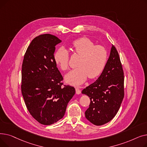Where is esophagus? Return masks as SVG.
<instances>
[{
  "label": "esophagus",
  "instance_id": "obj_1",
  "mask_svg": "<svg viewBox=\"0 0 147 147\" xmlns=\"http://www.w3.org/2000/svg\"><path fill=\"white\" fill-rule=\"evenodd\" d=\"M76 94L78 95L81 94V90L79 89V87H77L76 88Z\"/></svg>",
  "mask_w": 147,
  "mask_h": 147
}]
</instances>
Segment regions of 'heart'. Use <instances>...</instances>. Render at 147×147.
Wrapping results in <instances>:
<instances>
[{
    "label": "heart",
    "mask_w": 147,
    "mask_h": 147,
    "mask_svg": "<svg viewBox=\"0 0 147 147\" xmlns=\"http://www.w3.org/2000/svg\"><path fill=\"white\" fill-rule=\"evenodd\" d=\"M72 46L74 52L79 56L78 66L65 76V80L69 84L79 85L88 77L94 79L102 72L107 63L108 53L104 46L95 43L88 37L75 40ZM55 63L63 71L69 68V54L64 48H59L53 55Z\"/></svg>",
    "instance_id": "1"
}]
</instances>
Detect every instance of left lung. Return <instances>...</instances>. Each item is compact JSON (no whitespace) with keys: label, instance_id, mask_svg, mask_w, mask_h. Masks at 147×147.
Wrapping results in <instances>:
<instances>
[{"label":"left lung","instance_id":"8db88e82","mask_svg":"<svg viewBox=\"0 0 147 147\" xmlns=\"http://www.w3.org/2000/svg\"><path fill=\"white\" fill-rule=\"evenodd\" d=\"M82 93L90 98L85 117L92 124L104 125L117 113L125 95L124 73L119 53L113 45L101 74Z\"/></svg>","mask_w":147,"mask_h":147}]
</instances>
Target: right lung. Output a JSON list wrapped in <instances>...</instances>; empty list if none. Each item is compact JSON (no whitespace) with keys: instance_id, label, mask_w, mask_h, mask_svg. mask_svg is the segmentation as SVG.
<instances>
[{"instance_id":"add662e5","label":"right lung","mask_w":147,"mask_h":147,"mask_svg":"<svg viewBox=\"0 0 147 147\" xmlns=\"http://www.w3.org/2000/svg\"><path fill=\"white\" fill-rule=\"evenodd\" d=\"M61 40L50 34H40L30 43L22 64L21 92L32 117L44 125L63 117L75 89L63 85V78L53 59Z\"/></svg>"}]
</instances>
